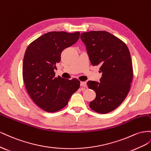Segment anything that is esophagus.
I'll list each match as a JSON object with an SVG mask.
<instances>
[{
    "label": "esophagus",
    "mask_w": 151,
    "mask_h": 151,
    "mask_svg": "<svg viewBox=\"0 0 151 151\" xmlns=\"http://www.w3.org/2000/svg\"><path fill=\"white\" fill-rule=\"evenodd\" d=\"M80 86H81V87H85L86 86H87V83H86L85 81H81V82H80Z\"/></svg>",
    "instance_id": "esophagus-1"
}]
</instances>
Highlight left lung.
Here are the masks:
<instances>
[{
    "label": "left lung",
    "mask_w": 151,
    "mask_h": 151,
    "mask_svg": "<svg viewBox=\"0 0 151 151\" xmlns=\"http://www.w3.org/2000/svg\"><path fill=\"white\" fill-rule=\"evenodd\" d=\"M87 47L90 63L101 65L100 82L88 81V87L96 93L89 106L93 111L106 114L114 110L125 99L133 80V66L130 51L118 37L106 31L81 33Z\"/></svg>",
    "instance_id": "1"
}]
</instances>
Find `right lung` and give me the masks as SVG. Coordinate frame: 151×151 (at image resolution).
I'll return each mask as SVG.
<instances>
[{"label":"right lung","instance_id":"1","mask_svg":"<svg viewBox=\"0 0 151 151\" xmlns=\"http://www.w3.org/2000/svg\"><path fill=\"white\" fill-rule=\"evenodd\" d=\"M80 32H50L30 43L25 51L23 78L33 101L49 113L64 108L72 95L80 87L76 78L55 76V64L61 61L63 50L75 44Z\"/></svg>","mask_w":151,"mask_h":151}]
</instances>
